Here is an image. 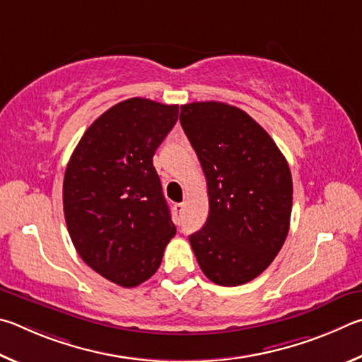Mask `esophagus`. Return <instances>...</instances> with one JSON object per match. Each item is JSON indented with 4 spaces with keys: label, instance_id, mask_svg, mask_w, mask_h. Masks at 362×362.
<instances>
[{
    "label": "esophagus",
    "instance_id": "esophagus-1",
    "mask_svg": "<svg viewBox=\"0 0 362 362\" xmlns=\"http://www.w3.org/2000/svg\"><path fill=\"white\" fill-rule=\"evenodd\" d=\"M173 210L176 214H182V211H185V204H175Z\"/></svg>",
    "mask_w": 362,
    "mask_h": 362
}]
</instances>
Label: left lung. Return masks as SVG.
I'll list each match as a JSON object with an SVG mask.
<instances>
[{
    "instance_id": "obj_1",
    "label": "left lung",
    "mask_w": 362,
    "mask_h": 362,
    "mask_svg": "<svg viewBox=\"0 0 362 362\" xmlns=\"http://www.w3.org/2000/svg\"><path fill=\"white\" fill-rule=\"evenodd\" d=\"M180 120L206 177L210 213L189 237L206 278L255 280L289 232L293 177L274 139L245 111L219 101L182 105Z\"/></svg>"
}]
</instances>
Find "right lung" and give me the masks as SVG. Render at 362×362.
<instances>
[{"label": "right lung", "mask_w": 362, "mask_h": 362, "mask_svg": "<svg viewBox=\"0 0 362 362\" xmlns=\"http://www.w3.org/2000/svg\"><path fill=\"white\" fill-rule=\"evenodd\" d=\"M177 105L129 98L88 127L63 180V213L88 267L122 288L156 274L175 237L152 157L177 120Z\"/></svg>", "instance_id": "right-lung-1"}]
</instances>
